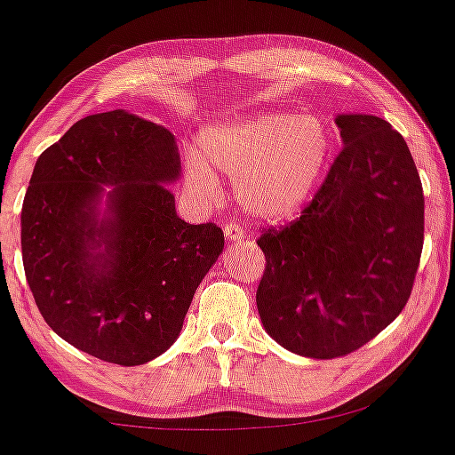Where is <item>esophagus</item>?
I'll return each mask as SVG.
<instances>
[{"mask_svg":"<svg viewBox=\"0 0 455 455\" xmlns=\"http://www.w3.org/2000/svg\"><path fill=\"white\" fill-rule=\"evenodd\" d=\"M224 235H227V242L228 243H242L245 239V231L239 224H224Z\"/></svg>","mask_w":455,"mask_h":455,"instance_id":"1","label":"esophagus"}]
</instances>
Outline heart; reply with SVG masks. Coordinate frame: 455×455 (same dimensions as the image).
Here are the masks:
<instances>
[{
	"label": "heart",
	"instance_id": "1",
	"mask_svg": "<svg viewBox=\"0 0 455 455\" xmlns=\"http://www.w3.org/2000/svg\"><path fill=\"white\" fill-rule=\"evenodd\" d=\"M201 152L186 156V184L201 199L220 195L216 169L235 178L237 204L259 222L297 216L314 196L331 165L332 140L326 124L299 114H259L212 124Z\"/></svg>",
	"mask_w": 455,
	"mask_h": 455
}]
</instances>
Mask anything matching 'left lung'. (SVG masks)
<instances>
[{
  "mask_svg": "<svg viewBox=\"0 0 455 455\" xmlns=\"http://www.w3.org/2000/svg\"><path fill=\"white\" fill-rule=\"evenodd\" d=\"M343 150L314 201L259 239L265 331L288 352L331 360L396 320L424 245V193L407 141L373 114H339Z\"/></svg>",
  "mask_w": 455,
  "mask_h": 455,
  "instance_id": "obj_1",
  "label": "left lung"
}]
</instances>
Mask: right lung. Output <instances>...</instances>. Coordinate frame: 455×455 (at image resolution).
I'll return each instance as SVG.
<instances>
[{"label":"right lung","instance_id":"obj_1","mask_svg":"<svg viewBox=\"0 0 455 455\" xmlns=\"http://www.w3.org/2000/svg\"><path fill=\"white\" fill-rule=\"evenodd\" d=\"M178 140L127 109L91 114L42 152L20 248L46 324L69 346L120 366L173 346L195 290L222 254L216 224H188L169 184Z\"/></svg>","mask_w":455,"mask_h":455}]
</instances>
